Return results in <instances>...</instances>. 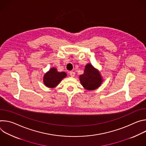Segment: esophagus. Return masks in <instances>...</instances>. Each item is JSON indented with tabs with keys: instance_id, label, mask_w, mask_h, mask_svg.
Wrapping results in <instances>:
<instances>
[{
	"instance_id": "esophagus-1",
	"label": "esophagus",
	"mask_w": 146,
	"mask_h": 146,
	"mask_svg": "<svg viewBox=\"0 0 146 146\" xmlns=\"http://www.w3.org/2000/svg\"><path fill=\"white\" fill-rule=\"evenodd\" d=\"M69 74H70V76L71 77H74V76H75V72H74L73 71H70L69 72Z\"/></svg>"
}]
</instances>
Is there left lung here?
I'll list each match as a JSON object with an SVG mask.
<instances>
[{
  "label": "left lung",
  "mask_w": 146,
  "mask_h": 146,
  "mask_svg": "<svg viewBox=\"0 0 146 146\" xmlns=\"http://www.w3.org/2000/svg\"><path fill=\"white\" fill-rule=\"evenodd\" d=\"M84 73L80 75L81 84L87 90H94L98 88L103 82V79L99 72L91 64L85 66Z\"/></svg>",
  "instance_id": "left-lung-1"
}]
</instances>
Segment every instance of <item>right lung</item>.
Returning a JSON list of instances; mask_svg holds the SVG:
<instances>
[{
    "mask_svg": "<svg viewBox=\"0 0 146 146\" xmlns=\"http://www.w3.org/2000/svg\"><path fill=\"white\" fill-rule=\"evenodd\" d=\"M66 73L64 72H59L55 68H52L43 77V82L46 86L49 88L56 87L62 80L66 77Z\"/></svg>",
    "mask_w": 146,
    "mask_h": 146,
    "instance_id": "add662e5",
    "label": "right lung"
}]
</instances>
